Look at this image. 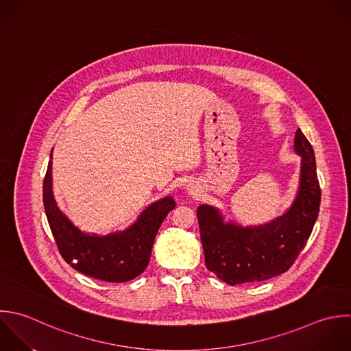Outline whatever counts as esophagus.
Segmentation results:
<instances>
[{
  "label": "esophagus",
  "mask_w": 351,
  "mask_h": 351,
  "mask_svg": "<svg viewBox=\"0 0 351 351\" xmlns=\"http://www.w3.org/2000/svg\"><path fill=\"white\" fill-rule=\"evenodd\" d=\"M186 189H187V193H189L190 195H193V197H197V195L199 194V189H198V186H197L195 183H189V184L186 186Z\"/></svg>",
  "instance_id": "esophagus-1"
}]
</instances>
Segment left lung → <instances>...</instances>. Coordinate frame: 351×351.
<instances>
[{
    "label": "left lung",
    "mask_w": 351,
    "mask_h": 351,
    "mask_svg": "<svg viewBox=\"0 0 351 351\" xmlns=\"http://www.w3.org/2000/svg\"><path fill=\"white\" fill-rule=\"evenodd\" d=\"M294 150L301 156L300 186L291 206L275 220L242 227L221 212L199 205L197 217L206 268L230 286L263 282L285 274L305 247L320 210L322 190L315 152L298 128Z\"/></svg>",
    "instance_id": "8db88e82"
}]
</instances>
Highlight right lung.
Listing matches in <instances>:
<instances>
[{
	"instance_id": "right-lung-1",
	"label": "right lung",
	"mask_w": 351,
	"mask_h": 351,
	"mask_svg": "<svg viewBox=\"0 0 351 351\" xmlns=\"http://www.w3.org/2000/svg\"><path fill=\"white\" fill-rule=\"evenodd\" d=\"M51 157L43 180L45 213L62 258L76 271L104 282L123 283L139 276L150 261L157 231L175 209L172 197L149 205L127 230L108 235L79 230L58 208L51 183Z\"/></svg>"
}]
</instances>
